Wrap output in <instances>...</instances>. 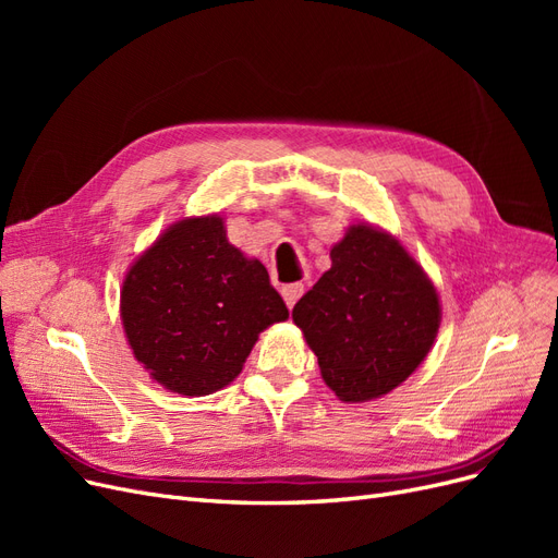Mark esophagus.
Returning a JSON list of instances; mask_svg holds the SVG:
<instances>
[{"instance_id": "34e87169", "label": "esophagus", "mask_w": 558, "mask_h": 558, "mask_svg": "<svg viewBox=\"0 0 558 558\" xmlns=\"http://www.w3.org/2000/svg\"><path fill=\"white\" fill-rule=\"evenodd\" d=\"M302 291H305V286H302L300 281L281 286V295H283V300H286V305H289V310L295 305L298 298L302 295Z\"/></svg>"}]
</instances>
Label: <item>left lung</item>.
<instances>
[{
    "label": "left lung",
    "mask_w": 558,
    "mask_h": 558,
    "mask_svg": "<svg viewBox=\"0 0 558 558\" xmlns=\"http://www.w3.org/2000/svg\"><path fill=\"white\" fill-rule=\"evenodd\" d=\"M330 260L298 300L293 324L337 398L375 400L428 356L442 318L440 298L393 234L369 223L349 226Z\"/></svg>",
    "instance_id": "8db88e82"
}]
</instances>
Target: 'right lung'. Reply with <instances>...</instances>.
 Instances as JSON below:
<instances>
[{"instance_id": "right-lung-1", "label": "right lung", "mask_w": 558, "mask_h": 558, "mask_svg": "<svg viewBox=\"0 0 558 558\" xmlns=\"http://www.w3.org/2000/svg\"><path fill=\"white\" fill-rule=\"evenodd\" d=\"M121 318L150 377L199 398L238 377L258 335L289 310L265 265L232 246L211 214L177 221L132 263Z\"/></svg>"}]
</instances>
